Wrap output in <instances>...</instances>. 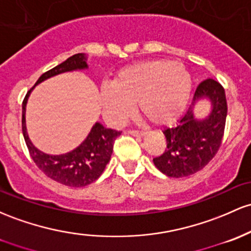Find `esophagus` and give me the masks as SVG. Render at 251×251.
<instances>
[{
    "instance_id": "obj_1",
    "label": "esophagus",
    "mask_w": 251,
    "mask_h": 251,
    "mask_svg": "<svg viewBox=\"0 0 251 251\" xmlns=\"http://www.w3.org/2000/svg\"><path fill=\"white\" fill-rule=\"evenodd\" d=\"M128 133L132 134V136H137V137H143L147 134V132L144 131H136V130H132V131H128Z\"/></svg>"
}]
</instances>
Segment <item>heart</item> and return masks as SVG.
<instances>
[{
	"mask_svg": "<svg viewBox=\"0 0 251 251\" xmlns=\"http://www.w3.org/2000/svg\"><path fill=\"white\" fill-rule=\"evenodd\" d=\"M192 92V77L182 64L152 59L121 69L113 84L100 89L104 119L119 126L138 104L139 114L155 126L174 123L182 114Z\"/></svg>",
	"mask_w": 251,
	"mask_h": 251,
	"instance_id": "obj_1",
	"label": "heart"
}]
</instances>
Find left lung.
I'll return each instance as SVG.
<instances>
[{
	"instance_id": "1",
	"label": "left lung",
	"mask_w": 251,
	"mask_h": 251,
	"mask_svg": "<svg viewBox=\"0 0 251 251\" xmlns=\"http://www.w3.org/2000/svg\"><path fill=\"white\" fill-rule=\"evenodd\" d=\"M211 101V113L205 120L194 117L198 100ZM227 103L225 90L219 82L207 78L198 85L193 102L178 125L163 131L167 149L153 158L157 169L170 177H184L201 170L218 152L225 130Z\"/></svg>"
}]
</instances>
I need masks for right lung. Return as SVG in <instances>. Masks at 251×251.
<instances>
[{"instance_id": "add662e5", "label": "right lung", "mask_w": 251, "mask_h": 251, "mask_svg": "<svg viewBox=\"0 0 251 251\" xmlns=\"http://www.w3.org/2000/svg\"><path fill=\"white\" fill-rule=\"evenodd\" d=\"M87 68V57L83 53L74 54L69 57L65 62L44 73L35 85L59 74L74 70H83ZM33 88H31L25 96L23 102V133L29 155L34 163L48 177L65 186L84 187L94 182L100 177L107 163L111 159L113 144H114L115 138L120 136L121 132L106 128L100 123H96L87 138L81 143V145H78L70 152L63 153V155H48L45 152H41L32 144L29 139L26 128V118H25L27 100Z\"/></svg>"}]
</instances>
